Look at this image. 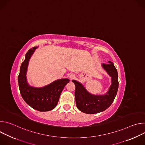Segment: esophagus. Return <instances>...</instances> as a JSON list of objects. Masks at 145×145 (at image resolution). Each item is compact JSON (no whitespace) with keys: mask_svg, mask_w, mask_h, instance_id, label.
<instances>
[{"mask_svg":"<svg viewBox=\"0 0 145 145\" xmlns=\"http://www.w3.org/2000/svg\"><path fill=\"white\" fill-rule=\"evenodd\" d=\"M74 77V74H71L69 75V78H70L71 79H73Z\"/></svg>","mask_w":145,"mask_h":145,"instance_id":"34e87169","label":"esophagus"}]
</instances>
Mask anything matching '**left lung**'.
<instances>
[{"mask_svg":"<svg viewBox=\"0 0 145 145\" xmlns=\"http://www.w3.org/2000/svg\"><path fill=\"white\" fill-rule=\"evenodd\" d=\"M103 64V68L111 77V84L105 95H93L89 93L81 82L72 80L76 89L74 92L76 106L81 112L87 114H94L107 109L113 103L116 95L118 87V74L116 69L111 61Z\"/></svg>","mask_w":145,"mask_h":145,"instance_id":"obj_1","label":"left lung"}]
</instances>
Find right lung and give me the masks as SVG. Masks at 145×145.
I'll use <instances>...</instances> for the list:
<instances>
[{
	"label": "right lung",
	"instance_id": "1",
	"mask_svg": "<svg viewBox=\"0 0 145 145\" xmlns=\"http://www.w3.org/2000/svg\"><path fill=\"white\" fill-rule=\"evenodd\" d=\"M37 48L30 49L26 54L25 61L20 68L18 84L20 94L29 106L39 111H49L56 107L62 91L70 80L58 79L40 88L30 86L26 77L27 68L30 59Z\"/></svg>",
	"mask_w": 145,
	"mask_h": 145
}]
</instances>
